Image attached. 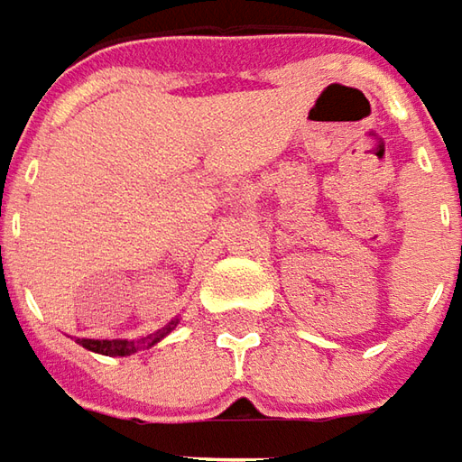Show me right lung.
<instances>
[{
	"label": "right lung",
	"instance_id": "right-lung-1",
	"mask_svg": "<svg viewBox=\"0 0 462 462\" xmlns=\"http://www.w3.org/2000/svg\"><path fill=\"white\" fill-rule=\"evenodd\" d=\"M178 318L175 320H170L165 328H160V330H154L150 336H142V338H114V340H96V338H76L79 346L83 348H88V351H94V354H101V356H132L137 354V351H147L152 346H157L160 340L170 336L175 328H178Z\"/></svg>",
	"mask_w": 462,
	"mask_h": 462
}]
</instances>
